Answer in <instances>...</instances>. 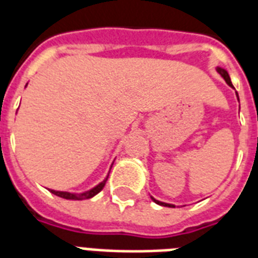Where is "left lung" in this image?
Wrapping results in <instances>:
<instances>
[{"label":"left lung","instance_id":"1","mask_svg":"<svg viewBox=\"0 0 258 258\" xmlns=\"http://www.w3.org/2000/svg\"><path fill=\"white\" fill-rule=\"evenodd\" d=\"M218 73L221 74V75H222L223 79H225V81H226L227 85L231 86V87H233V85H231V81H230V77H229V74H227V71H225V70H223V69H218ZM237 97H238V94H237ZM152 199H153V198H152ZM153 202H156L157 205H161V206H169V207H173L172 205H168V203H163V202H159V201H156V199H153Z\"/></svg>","mask_w":258,"mask_h":258}]
</instances>
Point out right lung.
<instances>
[{
    "label": "right lung",
    "mask_w": 258,
    "mask_h": 258,
    "mask_svg": "<svg viewBox=\"0 0 258 258\" xmlns=\"http://www.w3.org/2000/svg\"><path fill=\"white\" fill-rule=\"evenodd\" d=\"M106 180L107 179H105V180L102 181L101 184H98L97 187H94L93 189H90V191H87V192H83V194H70V192H63V191H53V189H49L51 192L55 194L56 197H60V198H64V199H74V201H83V199H89V198H93L94 195H97L98 192H101L102 188L105 187V184H106Z\"/></svg>",
    "instance_id": "obj_1"
}]
</instances>
